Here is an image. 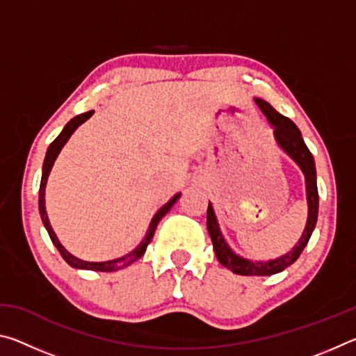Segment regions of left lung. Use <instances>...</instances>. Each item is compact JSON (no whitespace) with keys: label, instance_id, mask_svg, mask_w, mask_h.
I'll return each mask as SVG.
<instances>
[{"label":"left lung","instance_id":"1","mask_svg":"<svg viewBox=\"0 0 356 356\" xmlns=\"http://www.w3.org/2000/svg\"><path fill=\"white\" fill-rule=\"evenodd\" d=\"M257 106L265 114V118L273 127V136L275 141L284 154H287L291 159L298 165V168L305 176V185H306V201H308V220H306V226L303 229V234L293 248L276 259H268V261H252V259H246L243 256L237 254L229 243L226 242L225 236H222L218 220H216L215 210L212 202L209 201L207 207V229L212 238L213 250L216 259H218L221 265L231 270L236 275L243 276H268L280 273L282 270L292 265L300 257L301 251L308 245L311 234L314 231L317 222V213H318V191H317V172H316V163L314 156L309 152L308 146L303 141L301 131L298 130L291 119L282 116L275 108L267 104L262 99H254Z\"/></svg>","mask_w":356,"mask_h":356}]
</instances>
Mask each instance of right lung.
<instances>
[{
	"label": "right lung",
	"mask_w": 356,
	"mask_h": 356,
	"mask_svg": "<svg viewBox=\"0 0 356 356\" xmlns=\"http://www.w3.org/2000/svg\"><path fill=\"white\" fill-rule=\"evenodd\" d=\"M94 114V111H88V113H83V114H78L74 119H70L67 124H65V127L63 129L61 134L58 135V138L55 141H53L50 146L47 149V154H45V160H44V166H42V179H40V188H39V212H40V218L42 222H44V226L47 229L48 236H50L53 245L56 246L58 251L61 252V256L65 262H67L70 267L74 268H80V270H95V272H116V270H120L124 267H129L130 264H134L135 261H138L144 252H146L147 245L150 243V240H152L154 234H155V229L156 225H159L160 220L163 218V216L170 212V209L176 204V201L180 197V193L177 195H174L170 201H168L163 207L159 209V212L154 215L152 221H150V225L147 227V232L144 238L141 240V243L136 246L135 250H131L127 254L120 256L118 259H111V261H105V262H88V261H83V259H78L76 256L72 254L67 250L64 248L59 242L55 231H53V227L50 225V220H48V215H47V209H45V186H47V180L48 176H50V171L53 165H55V160L58 159L59 152H61V149L65 146V143L69 141V138L72 136V134L80 127L83 122H86V120L91 118Z\"/></svg>",
	"instance_id": "1"
}]
</instances>
